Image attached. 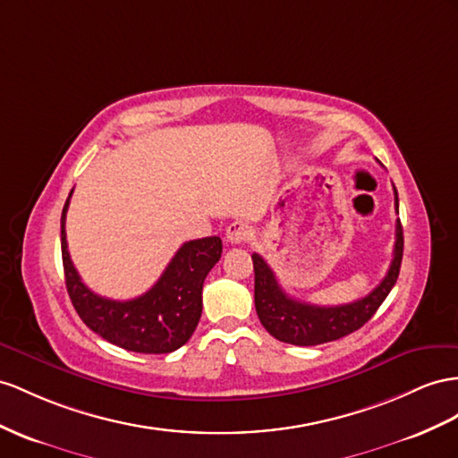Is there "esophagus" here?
<instances>
[{
	"instance_id": "34e87169",
	"label": "esophagus",
	"mask_w": 458,
	"mask_h": 458,
	"mask_svg": "<svg viewBox=\"0 0 458 458\" xmlns=\"http://www.w3.org/2000/svg\"><path fill=\"white\" fill-rule=\"evenodd\" d=\"M250 233H251L250 226L243 225V222H240V220H236V222H232L228 230H226V242L232 243V245H240V243L250 240Z\"/></svg>"
}]
</instances>
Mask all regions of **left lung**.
Segmentation results:
<instances>
[{
  "instance_id": "8db88e82",
  "label": "left lung",
  "mask_w": 458,
  "mask_h": 458,
  "mask_svg": "<svg viewBox=\"0 0 458 458\" xmlns=\"http://www.w3.org/2000/svg\"><path fill=\"white\" fill-rule=\"evenodd\" d=\"M394 207L398 213L396 190ZM403 225L401 220H396V240L389 271H386L379 286H375L366 298L344 303V306H313V303L290 298L280 288L273 268L267 265L261 255L253 253L255 310L257 315H259L261 325L276 341L296 346L325 344L358 331L360 327L373 318V313L379 310L385 298L389 296L391 288L394 286L403 263Z\"/></svg>"
}]
</instances>
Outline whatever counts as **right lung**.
<instances>
[{
    "label": "right lung",
    "instance_id": "add662e5",
    "mask_svg": "<svg viewBox=\"0 0 458 458\" xmlns=\"http://www.w3.org/2000/svg\"><path fill=\"white\" fill-rule=\"evenodd\" d=\"M72 193L62 210V259L67 294L79 318L104 341L129 352L168 354L183 346L201 319L203 283L220 259V238L185 242L143 296L125 301L102 298L81 280L67 251L65 215Z\"/></svg>",
    "mask_w": 458,
    "mask_h": 458
}]
</instances>
